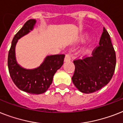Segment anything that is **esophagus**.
<instances>
[{"label":"esophagus","instance_id":"34e87169","mask_svg":"<svg viewBox=\"0 0 123 123\" xmlns=\"http://www.w3.org/2000/svg\"><path fill=\"white\" fill-rule=\"evenodd\" d=\"M71 61V55L69 53H67L66 54V56H65L64 58V61L65 62H68Z\"/></svg>","mask_w":123,"mask_h":123}]
</instances>
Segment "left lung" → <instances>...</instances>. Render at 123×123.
<instances>
[{"instance_id":"obj_1","label":"left lung","mask_w":123,"mask_h":123,"mask_svg":"<svg viewBox=\"0 0 123 123\" xmlns=\"http://www.w3.org/2000/svg\"><path fill=\"white\" fill-rule=\"evenodd\" d=\"M92 55L73 61L75 69L72 81L76 87L85 93L101 89L110 81L115 71L116 52L110 35L104 27L99 45L93 49Z\"/></svg>"}]
</instances>
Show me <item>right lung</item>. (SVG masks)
Here are the masks:
<instances>
[{
    "instance_id": "1",
    "label": "right lung",
    "mask_w": 123,
    "mask_h": 123,
    "mask_svg": "<svg viewBox=\"0 0 123 123\" xmlns=\"http://www.w3.org/2000/svg\"><path fill=\"white\" fill-rule=\"evenodd\" d=\"M35 19H29L15 35L9 51L7 64L12 80L19 89L31 94H40L50 87L54 74L62 66L64 54L49 55L40 66L34 69H26L17 63L15 47L18 40L32 30Z\"/></svg>"
}]
</instances>
